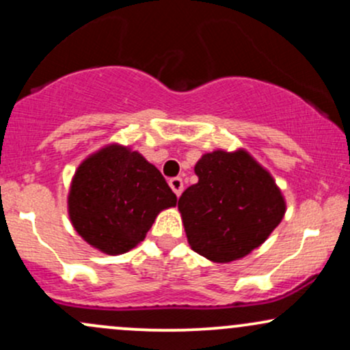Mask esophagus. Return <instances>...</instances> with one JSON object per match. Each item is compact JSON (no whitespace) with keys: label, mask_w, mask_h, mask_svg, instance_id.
Returning a JSON list of instances; mask_svg holds the SVG:
<instances>
[{"label":"esophagus","mask_w":350,"mask_h":350,"mask_svg":"<svg viewBox=\"0 0 350 350\" xmlns=\"http://www.w3.org/2000/svg\"><path fill=\"white\" fill-rule=\"evenodd\" d=\"M170 186H171V189H172V192H174L176 196H179L183 194V191H184V184H183V179L180 178H172L171 180H170Z\"/></svg>","instance_id":"obj_1"}]
</instances>
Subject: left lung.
I'll return each mask as SVG.
<instances>
[{
    "mask_svg": "<svg viewBox=\"0 0 350 350\" xmlns=\"http://www.w3.org/2000/svg\"><path fill=\"white\" fill-rule=\"evenodd\" d=\"M199 180L179 198L187 242L214 263H230L258 248L280 226L286 200L270 171L243 148L200 156Z\"/></svg>",
    "mask_w": 350,
    "mask_h": 350,
    "instance_id": "obj_1",
    "label": "left lung"
}]
</instances>
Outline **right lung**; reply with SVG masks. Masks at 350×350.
Instances as JSON below:
<instances>
[{
	"mask_svg": "<svg viewBox=\"0 0 350 350\" xmlns=\"http://www.w3.org/2000/svg\"><path fill=\"white\" fill-rule=\"evenodd\" d=\"M176 202L161 172L142 152L110 143L75 170L67 212L72 227L90 247L122 255L142 243L159 212Z\"/></svg>",
	"mask_w": 350,
	"mask_h": 350,
	"instance_id": "add662e5",
	"label": "right lung"
}]
</instances>
